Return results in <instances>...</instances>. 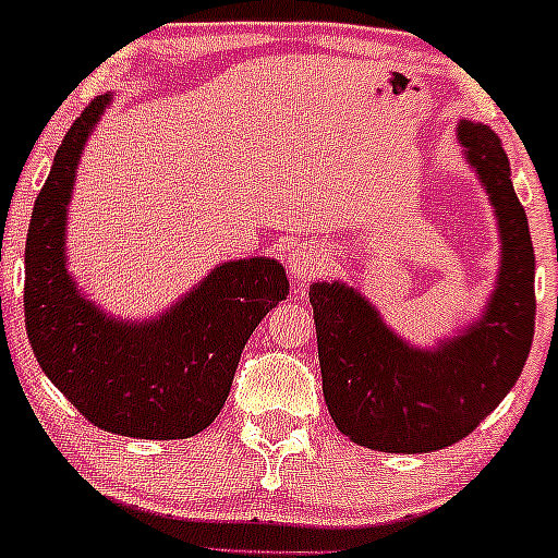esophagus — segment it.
<instances>
[{"mask_svg":"<svg viewBox=\"0 0 558 558\" xmlns=\"http://www.w3.org/2000/svg\"><path fill=\"white\" fill-rule=\"evenodd\" d=\"M287 266H290V274L295 277L298 284H306V281L319 277L322 268H325V260H322L319 252L312 250V246H295L290 252V257H287Z\"/></svg>","mask_w":558,"mask_h":558,"instance_id":"1","label":"esophagus"}]
</instances>
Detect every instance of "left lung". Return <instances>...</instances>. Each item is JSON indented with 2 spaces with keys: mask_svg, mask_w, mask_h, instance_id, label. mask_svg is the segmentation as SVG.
Masks as SVG:
<instances>
[{
  "mask_svg": "<svg viewBox=\"0 0 558 558\" xmlns=\"http://www.w3.org/2000/svg\"><path fill=\"white\" fill-rule=\"evenodd\" d=\"M457 136L489 193L502 239L497 290L481 319L462 336L416 349L343 281H317L308 290L327 411L365 449L429 453L457 444L502 403L530 357L535 246L510 160L486 125L462 120Z\"/></svg>",
  "mask_w": 558,
  "mask_h": 558,
  "instance_id": "left-lung-1",
  "label": "left lung"
}]
</instances>
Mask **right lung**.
<instances>
[{"mask_svg":"<svg viewBox=\"0 0 558 558\" xmlns=\"http://www.w3.org/2000/svg\"><path fill=\"white\" fill-rule=\"evenodd\" d=\"M109 99L96 96L74 120L34 201L23 260L28 343L45 376L105 433L191 438L226 405L246 338L290 295V281L271 257H246L217 266L158 319H112L85 301L66 271V206Z\"/></svg>","mask_w":558,"mask_h":558,"instance_id":"right-lung-1","label":"right lung"}]
</instances>
